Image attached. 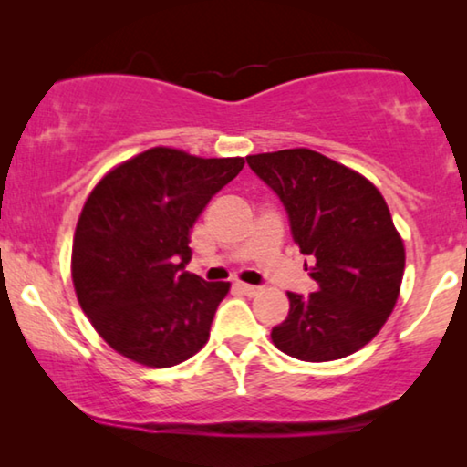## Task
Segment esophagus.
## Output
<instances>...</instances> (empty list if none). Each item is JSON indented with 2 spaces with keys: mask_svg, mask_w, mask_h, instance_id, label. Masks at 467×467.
<instances>
[{
  "mask_svg": "<svg viewBox=\"0 0 467 467\" xmlns=\"http://www.w3.org/2000/svg\"><path fill=\"white\" fill-rule=\"evenodd\" d=\"M238 289L244 293V296H248V297H254V296H259V293H261V286L246 285V283H238Z\"/></svg>",
  "mask_w": 467,
  "mask_h": 467,
  "instance_id": "esophagus-1",
  "label": "esophagus"
}]
</instances>
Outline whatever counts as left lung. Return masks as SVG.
I'll list each match as a JSON object with an SVG mask.
<instances>
[{"instance_id": "8db88e82", "label": "left lung", "mask_w": 467, "mask_h": 467, "mask_svg": "<svg viewBox=\"0 0 467 467\" xmlns=\"http://www.w3.org/2000/svg\"><path fill=\"white\" fill-rule=\"evenodd\" d=\"M276 191L318 289L289 296V317L272 329L274 347L302 361L353 355L382 329L400 297L404 240L380 191L359 171L310 149L246 157Z\"/></svg>"}]
</instances>
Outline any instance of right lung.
<instances>
[{"label":"right lung","instance_id":"1","mask_svg":"<svg viewBox=\"0 0 467 467\" xmlns=\"http://www.w3.org/2000/svg\"><path fill=\"white\" fill-rule=\"evenodd\" d=\"M242 168L244 157L155 146L119 163L88 193L72 244L74 291L119 355L171 368L208 342L229 283L184 272L191 229Z\"/></svg>","mask_w":467,"mask_h":467}]
</instances>
